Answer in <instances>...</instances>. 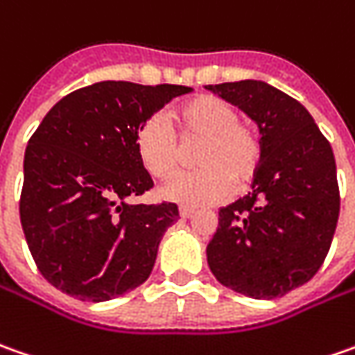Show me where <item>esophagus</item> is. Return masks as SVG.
I'll return each instance as SVG.
<instances>
[{
  "instance_id": "34e87169",
  "label": "esophagus",
  "mask_w": 355,
  "mask_h": 355,
  "mask_svg": "<svg viewBox=\"0 0 355 355\" xmlns=\"http://www.w3.org/2000/svg\"><path fill=\"white\" fill-rule=\"evenodd\" d=\"M193 213H195L193 207H187V205L180 207V216H182V218H189Z\"/></svg>"
}]
</instances>
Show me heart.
Masks as SVG:
<instances>
[{
  "label": "heart",
  "mask_w": 355,
  "mask_h": 355,
  "mask_svg": "<svg viewBox=\"0 0 355 355\" xmlns=\"http://www.w3.org/2000/svg\"><path fill=\"white\" fill-rule=\"evenodd\" d=\"M172 125L160 115L148 116L137 130V156L156 180H170L180 170L183 148L193 152L199 170L185 173L162 189L170 201L185 205H211L225 199L232 183L248 185L263 156L260 132L242 123L232 103L215 95H197L172 111Z\"/></svg>",
  "instance_id": "1"
}]
</instances>
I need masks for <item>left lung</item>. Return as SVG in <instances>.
<instances>
[{"instance_id": "obj_1", "label": "left lung", "mask_w": 355, "mask_h": 355, "mask_svg": "<svg viewBox=\"0 0 355 355\" xmlns=\"http://www.w3.org/2000/svg\"><path fill=\"white\" fill-rule=\"evenodd\" d=\"M260 128L263 156L252 191L218 211L207 261L225 287L283 297L322 266L340 213L330 142L297 99L258 80L207 85Z\"/></svg>"}]
</instances>
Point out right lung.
<instances>
[{"label": "right lung", "mask_w": 355, "mask_h": 355, "mask_svg": "<svg viewBox=\"0 0 355 355\" xmlns=\"http://www.w3.org/2000/svg\"><path fill=\"white\" fill-rule=\"evenodd\" d=\"M185 85L97 82L62 97L25 150L19 213L31 256L56 289L109 301L148 279L175 203L130 205L154 187L137 130Z\"/></svg>", "instance_id": "obj_1"}]
</instances>
